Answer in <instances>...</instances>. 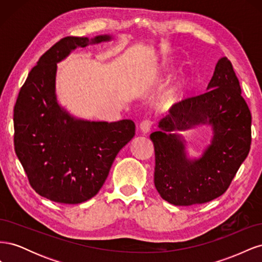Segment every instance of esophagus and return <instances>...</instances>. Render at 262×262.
<instances>
[{
    "mask_svg": "<svg viewBox=\"0 0 262 262\" xmlns=\"http://www.w3.org/2000/svg\"><path fill=\"white\" fill-rule=\"evenodd\" d=\"M152 125L153 121L150 120V119H144V120L140 123V129L143 133H147L150 130V128H152Z\"/></svg>",
    "mask_w": 262,
    "mask_h": 262,
    "instance_id": "34e87169",
    "label": "esophagus"
}]
</instances>
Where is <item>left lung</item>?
<instances>
[{"mask_svg": "<svg viewBox=\"0 0 262 262\" xmlns=\"http://www.w3.org/2000/svg\"><path fill=\"white\" fill-rule=\"evenodd\" d=\"M205 123L214 131L211 145L199 160L189 161L183 140L168 132ZM160 128L149 138L155 149L154 184L163 199L192 205L223 194L251 144V114L231 61L221 58L207 91L179 101Z\"/></svg>", "mask_w": 262, "mask_h": 262, "instance_id": "1", "label": "left lung"}]
</instances>
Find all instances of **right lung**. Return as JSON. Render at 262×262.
<instances>
[{
	"label": "right lung",
	"instance_id": "1",
	"mask_svg": "<svg viewBox=\"0 0 262 262\" xmlns=\"http://www.w3.org/2000/svg\"><path fill=\"white\" fill-rule=\"evenodd\" d=\"M110 36L66 37L39 58L14 107V146L30 186L51 201L82 203L96 195L117 154L136 134L132 120H77L55 99L57 63L76 47Z\"/></svg>",
	"mask_w": 262,
	"mask_h": 262
}]
</instances>
